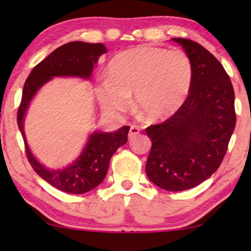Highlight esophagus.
<instances>
[{
  "label": "esophagus",
  "mask_w": 251,
  "mask_h": 251,
  "mask_svg": "<svg viewBox=\"0 0 251 251\" xmlns=\"http://www.w3.org/2000/svg\"><path fill=\"white\" fill-rule=\"evenodd\" d=\"M139 132H140V129L138 128V126H130V130H129V138H133V137L138 135Z\"/></svg>",
  "instance_id": "esophagus-1"
}]
</instances>
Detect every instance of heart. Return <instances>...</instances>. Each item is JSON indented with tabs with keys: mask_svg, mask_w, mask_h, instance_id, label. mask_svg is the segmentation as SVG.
<instances>
[{
	"mask_svg": "<svg viewBox=\"0 0 251 251\" xmlns=\"http://www.w3.org/2000/svg\"><path fill=\"white\" fill-rule=\"evenodd\" d=\"M191 82L192 64L184 51L138 47L109 61L97 96L106 111L119 114L129 108L130 96L135 95L137 108L146 119L162 121L183 106Z\"/></svg>",
	"mask_w": 251,
	"mask_h": 251,
	"instance_id": "heart-1",
	"label": "heart"
}]
</instances>
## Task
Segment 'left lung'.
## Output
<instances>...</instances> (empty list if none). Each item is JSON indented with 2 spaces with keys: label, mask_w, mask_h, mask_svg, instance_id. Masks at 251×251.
Wrapping results in <instances>:
<instances>
[{
  "label": "left lung",
  "mask_w": 251,
  "mask_h": 251,
  "mask_svg": "<svg viewBox=\"0 0 251 251\" xmlns=\"http://www.w3.org/2000/svg\"><path fill=\"white\" fill-rule=\"evenodd\" d=\"M171 40L190 58L191 88L170 119L146 128L152 149L145 170L156 186L180 192L198 186L218 169L236 118L234 90L223 65L194 41Z\"/></svg>",
  "instance_id": "1"
}]
</instances>
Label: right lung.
<instances>
[{
  "mask_svg": "<svg viewBox=\"0 0 251 251\" xmlns=\"http://www.w3.org/2000/svg\"><path fill=\"white\" fill-rule=\"evenodd\" d=\"M107 52L102 43L74 41L52 51L37 64L24 84L17 122L25 143L27 159L35 173L57 190L71 194H83L94 190L104 180L109 160L120 146L128 142L129 126H122L113 132L96 130L89 136L77 159L65 168L50 169L40 163L27 144L24 120L30 101L37 91L52 77H80L89 80L99 57Z\"/></svg>",
  "mask_w": 251,
  "mask_h": 251,
  "instance_id": "right-lung-1",
  "label": "right lung"
}]
</instances>
